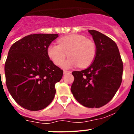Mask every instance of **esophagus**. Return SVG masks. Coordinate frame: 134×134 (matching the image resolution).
Masks as SVG:
<instances>
[{"mask_svg":"<svg viewBox=\"0 0 134 134\" xmlns=\"http://www.w3.org/2000/svg\"><path fill=\"white\" fill-rule=\"evenodd\" d=\"M71 71H63V73L67 74V73H71Z\"/></svg>","mask_w":134,"mask_h":134,"instance_id":"esophagus-1","label":"esophagus"}]
</instances>
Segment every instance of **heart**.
I'll return each instance as SVG.
<instances>
[{
    "label": "heart",
    "mask_w": 134,
    "mask_h": 134,
    "mask_svg": "<svg viewBox=\"0 0 134 134\" xmlns=\"http://www.w3.org/2000/svg\"><path fill=\"white\" fill-rule=\"evenodd\" d=\"M58 42V45L50 44L46 50L49 59L55 65H61L67 55L69 58L62 65L65 69L77 65L84 68L90 65L94 60L96 55V45L84 36L69 35L59 38Z\"/></svg>",
    "instance_id": "heart-1"
}]
</instances>
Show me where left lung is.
I'll use <instances>...</instances> for the list:
<instances>
[{
  "mask_svg": "<svg viewBox=\"0 0 134 134\" xmlns=\"http://www.w3.org/2000/svg\"><path fill=\"white\" fill-rule=\"evenodd\" d=\"M96 47L93 63L86 69L73 71L71 92L83 106L99 108L112 99L122 79L123 63L116 44L95 30H88Z\"/></svg>",
  "mask_w": 134,
  "mask_h": 134,
  "instance_id": "obj_1",
  "label": "left lung"
}]
</instances>
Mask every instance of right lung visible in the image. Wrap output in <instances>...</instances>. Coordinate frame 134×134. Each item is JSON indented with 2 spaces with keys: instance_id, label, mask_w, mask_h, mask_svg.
<instances>
[{
  "instance_id": "1",
  "label": "right lung",
  "mask_w": 134,
  "mask_h": 134,
  "mask_svg": "<svg viewBox=\"0 0 134 134\" xmlns=\"http://www.w3.org/2000/svg\"><path fill=\"white\" fill-rule=\"evenodd\" d=\"M58 37V34L29 35L10 48L4 66L6 86L16 103L26 109H43L54 98L55 84L63 72L49 59L46 50Z\"/></svg>"
}]
</instances>
